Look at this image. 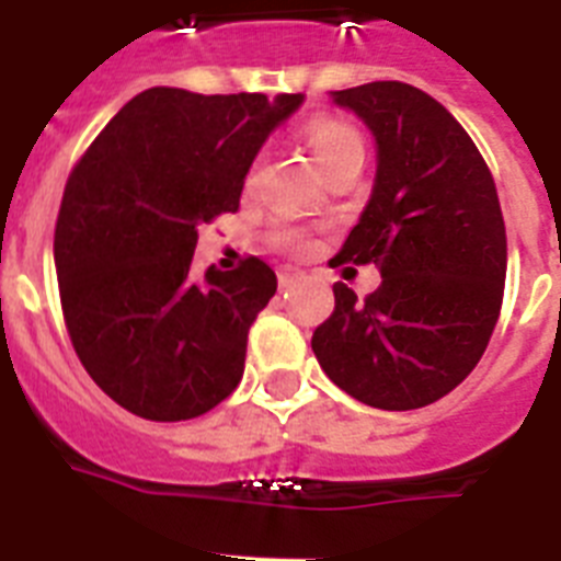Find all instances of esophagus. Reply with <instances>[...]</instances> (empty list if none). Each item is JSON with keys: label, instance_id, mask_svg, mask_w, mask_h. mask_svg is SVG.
<instances>
[{"label": "esophagus", "instance_id": "1", "mask_svg": "<svg viewBox=\"0 0 561 561\" xmlns=\"http://www.w3.org/2000/svg\"><path fill=\"white\" fill-rule=\"evenodd\" d=\"M302 279V273L294 271V267H279V288H290L296 282Z\"/></svg>", "mask_w": 561, "mask_h": 561}]
</instances>
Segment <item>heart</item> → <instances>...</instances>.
I'll use <instances>...</instances> for the list:
<instances>
[{
	"label": "heart",
	"mask_w": 561,
	"mask_h": 561,
	"mask_svg": "<svg viewBox=\"0 0 561 561\" xmlns=\"http://www.w3.org/2000/svg\"><path fill=\"white\" fill-rule=\"evenodd\" d=\"M305 142H308L310 153L319 162L322 173H328L336 164L347 162V159H365V145H362L359 130L351 128L347 122L336 119H317L305 128ZM276 242L285 248H302V237L294 230H282Z\"/></svg>",
	"instance_id": "b5f03b06"
}]
</instances>
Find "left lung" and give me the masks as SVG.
I'll list each match as a JSON object with an SVG mask.
<instances>
[{
    "mask_svg": "<svg viewBox=\"0 0 561 561\" xmlns=\"http://www.w3.org/2000/svg\"><path fill=\"white\" fill-rule=\"evenodd\" d=\"M376 139V179L336 262L382 285L359 302L336 282V308L310 347L333 385L382 411L436 402L482 359L507 271L496 185L465 128L425 91L368 82L331 91Z\"/></svg>",
    "mask_w": 561,
    "mask_h": 561,
    "instance_id": "left-lung-1",
    "label": "left lung"
}]
</instances>
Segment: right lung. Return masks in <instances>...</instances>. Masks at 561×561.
<instances>
[{"mask_svg": "<svg viewBox=\"0 0 561 561\" xmlns=\"http://www.w3.org/2000/svg\"><path fill=\"white\" fill-rule=\"evenodd\" d=\"M302 93L150 88L93 139L65 185L54 259L84 370L125 411L182 422L228 399L276 273H193L199 225L239 208L244 176Z\"/></svg>", "mask_w": 561, "mask_h": 561, "instance_id": "add662e5", "label": "right lung"}]
</instances>
